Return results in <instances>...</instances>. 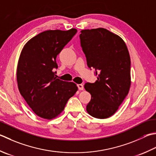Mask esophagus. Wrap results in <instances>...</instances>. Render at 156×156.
I'll list each match as a JSON object with an SVG mask.
<instances>
[{"instance_id": "obj_1", "label": "esophagus", "mask_w": 156, "mask_h": 156, "mask_svg": "<svg viewBox=\"0 0 156 156\" xmlns=\"http://www.w3.org/2000/svg\"><path fill=\"white\" fill-rule=\"evenodd\" d=\"M77 87H78V90H82L84 89V86H83V85H82V84H78Z\"/></svg>"}]
</instances>
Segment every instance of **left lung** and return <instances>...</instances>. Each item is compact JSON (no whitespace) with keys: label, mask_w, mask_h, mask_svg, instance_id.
I'll use <instances>...</instances> for the list:
<instances>
[{"label":"left lung","mask_w":156,"mask_h":156,"mask_svg":"<svg viewBox=\"0 0 156 156\" xmlns=\"http://www.w3.org/2000/svg\"><path fill=\"white\" fill-rule=\"evenodd\" d=\"M80 45L87 66L94 69L97 80L84 88L91 94L87 111L91 116L105 119L118 110L130 87V58L120 36L105 28L83 30Z\"/></svg>","instance_id":"obj_1"}]
</instances>
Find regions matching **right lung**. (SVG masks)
<instances>
[{
  "label": "right lung",
  "instance_id": "right-lung-1",
  "mask_svg": "<svg viewBox=\"0 0 156 156\" xmlns=\"http://www.w3.org/2000/svg\"><path fill=\"white\" fill-rule=\"evenodd\" d=\"M77 30H47L27 42L17 69L18 88L27 105L38 116L51 120L59 115L78 87L72 82L55 77L56 58Z\"/></svg>",
  "mask_w": 156,
  "mask_h": 156
}]
</instances>
